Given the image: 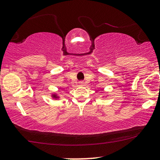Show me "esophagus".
<instances>
[{"label":"esophagus","instance_id":"obj_1","mask_svg":"<svg viewBox=\"0 0 160 160\" xmlns=\"http://www.w3.org/2000/svg\"><path fill=\"white\" fill-rule=\"evenodd\" d=\"M79 83H80V85H81V86H83V85H84V82H82V81L79 82Z\"/></svg>","mask_w":160,"mask_h":160}]
</instances>
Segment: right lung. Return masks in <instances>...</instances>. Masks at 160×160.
Returning a JSON list of instances; mask_svg holds the SVG:
<instances>
[{
	"instance_id": "right-lung-1",
	"label": "right lung",
	"mask_w": 160,
	"mask_h": 160,
	"mask_svg": "<svg viewBox=\"0 0 160 160\" xmlns=\"http://www.w3.org/2000/svg\"><path fill=\"white\" fill-rule=\"evenodd\" d=\"M53 97H54V98H57V95H53Z\"/></svg>"
}]
</instances>
